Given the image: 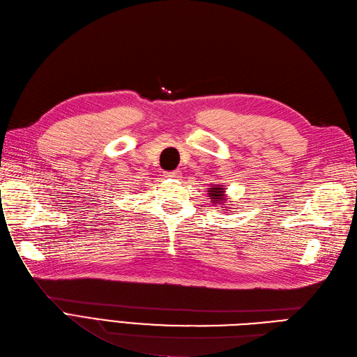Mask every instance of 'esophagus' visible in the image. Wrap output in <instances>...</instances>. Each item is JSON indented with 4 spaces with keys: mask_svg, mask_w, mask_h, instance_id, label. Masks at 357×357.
<instances>
[{
    "mask_svg": "<svg viewBox=\"0 0 357 357\" xmlns=\"http://www.w3.org/2000/svg\"><path fill=\"white\" fill-rule=\"evenodd\" d=\"M166 176L167 178H181L182 174H181V170H172V172H166Z\"/></svg>",
    "mask_w": 357,
    "mask_h": 357,
    "instance_id": "1",
    "label": "esophagus"
}]
</instances>
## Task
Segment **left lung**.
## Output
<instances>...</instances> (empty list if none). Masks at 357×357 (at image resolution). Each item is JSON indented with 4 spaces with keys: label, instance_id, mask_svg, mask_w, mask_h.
<instances>
[{
    "label": "left lung",
    "instance_id": "left-lung-1",
    "mask_svg": "<svg viewBox=\"0 0 357 357\" xmlns=\"http://www.w3.org/2000/svg\"><path fill=\"white\" fill-rule=\"evenodd\" d=\"M209 194L212 195L213 202H221V200H224V188H218V187L211 188V192H209Z\"/></svg>",
    "mask_w": 357,
    "mask_h": 357
}]
</instances>
